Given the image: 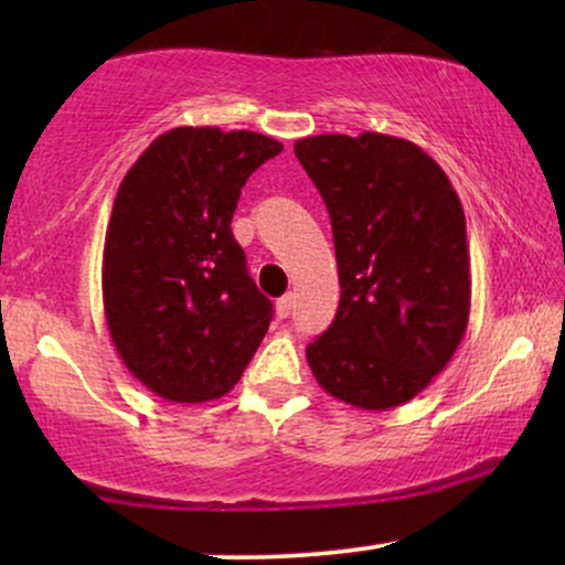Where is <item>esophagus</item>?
<instances>
[{
    "instance_id": "esophagus-1",
    "label": "esophagus",
    "mask_w": 565,
    "mask_h": 565,
    "mask_svg": "<svg viewBox=\"0 0 565 565\" xmlns=\"http://www.w3.org/2000/svg\"><path fill=\"white\" fill-rule=\"evenodd\" d=\"M292 303H296V298H292V292H288V296H282L280 300H277V306H275L277 319H288V316L292 313Z\"/></svg>"
}]
</instances>
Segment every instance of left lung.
Here are the masks:
<instances>
[{
	"mask_svg": "<svg viewBox=\"0 0 565 565\" xmlns=\"http://www.w3.org/2000/svg\"><path fill=\"white\" fill-rule=\"evenodd\" d=\"M296 157L327 203L339 267L331 327L306 347L329 396L385 412L427 388L470 311L466 213L443 167L406 138L323 134Z\"/></svg>",
	"mask_w": 565,
	"mask_h": 565,
	"instance_id": "1",
	"label": "left lung"
}]
</instances>
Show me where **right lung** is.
<instances>
[{
  "label": "right lung",
  "mask_w": 565,
  "mask_h": 565,
  "mask_svg": "<svg viewBox=\"0 0 565 565\" xmlns=\"http://www.w3.org/2000/svg\"><path fill=\"white\" fill-rule=\"evenodd\" d=\"M282 143L252 130H167L122 177L107 223L103 300L113 344L157 396H226L273 321L231 234L252 172Z\"/></svg>",
  "instance_id": "add662e5"
}]
</instances>
